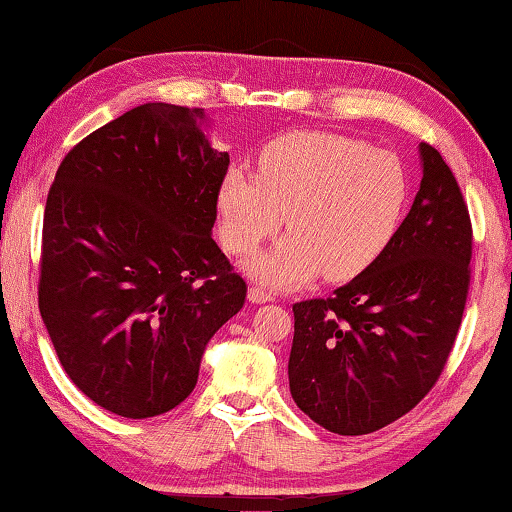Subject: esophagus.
<instances>
[{
	"mask_svg": "<svg viewBox=\"0 0 512 512\" xmlns=\"http://www.w3.org/2000/svg\"><path fill=\"white\" fill-rule=\"evenodd\" d=\"M249 300L254 302V305H265V302H272V293L265 291L261 286H251L249 288Z\"/></svg>",
	"mask_w": 512,
	"mask_h": 512,
	"instance_id": "obj_1",
	"label": "esophagus"
}]
</instances>
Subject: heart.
<instances>
[{"mask_svg": "<svg viewBox=\"0 0 512 512\" xmlns=\"http://www.w3.org/2000/svg\"><path fill=\"white\" fill-rule=\"evenodd\" d=\"M411 182L395 154L362 140L295 131L274 140L251 173L235 166L219 187L221 240L244 256L284 226L268 251L244 272L270 288L307 284L318 272L351 279L367 270L397 233Z\"/></svg>", "mask_w": 512, "mask_h": 512, "instance_id": "1", "label": "heart"}]
</instances>
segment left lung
Instances as JSON below:
<instances>
[{"instance_id":"obj_1","label":"left lung","mask_w":512,"mask_h":512,"mask_svg":"<svg viewBox=\"0 0 512 512\" xmlns=\"http://www.w3.org/2000/svg\"><path fill=\"white\" fill-rule=\"evenodd\" d=\"M422 180L381 256L332 298L293 305L288 385L300 411L342 436L409 413L446 365L469 293L471 219L453 170L420 143Z\"/></svg>"}]
</instances>
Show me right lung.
<instances>
[{"label":"right lung","instance_id":"add662e5","mask_svg":"<svg viewBox=\"0 0 512 512\" xmlns=\"http://www.w3.org/2000/svg\"><path fill=\"white\" fill-rule=\"evenodd\" d=\"M203 108L143 103L66 154L43 214L39 309L69 379L122 418L196 388L247 284L212 240L228 152Z\"/></svg>","mask_w":512,"mask_h":512}]
</instances>
